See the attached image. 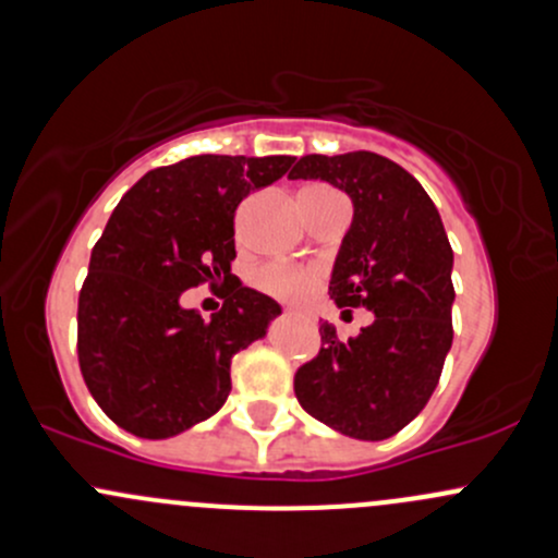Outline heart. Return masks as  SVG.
<instances>
[{"label": "heart", "mask_w": 558, "mask_h": 558, "mask_svg": "<svg viewBox=\"0 0 558 558\" xmlns=\"http://www.w3.org/2000/svg\"><path fill=\"white\" fill-rule=\"evenodd\" d=\"M320 272L313 264H286L272 262L264 264L254 272V286L264 294L283 299V302H304L315 289H318Z\"/></svg>", "instance_id": "1"}]
</instances>
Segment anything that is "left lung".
I'll return each mask as SVG.
<instances>
[{
    "label": "left lung",
    "mask_w": 558,
    "mask_h": 558,
    "mask_svg": "<svg viewBox=\"0 0 558 558\" xmlns=\"http://www.w3.org/2000/svg\"><path fill=\"white\" fill-rule=\"evenodd\" d=\"M289 179H320L350 195L353 225L328 294L339 307L374 313L350 339L320 326V350L296 368L294 392L324 425L383 441L425 409L451 348L454 256L447 230L420 181L374 151L307 155Z\"/></svg>",
    "instance_id": "1"
}]
</instances>
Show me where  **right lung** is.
I'll use <instances>...</instances> for the list:
<instances>
[{
  "mask_svg": "<svg viewBox=\"0 0 558 558\" xmlns=\"http://www.w3.org/2000/svg\"><path fill=\"white\" fill-rule=\"evenodd\" d=\"M291 166L289 155L186 157L146 173L111 210L80 289L77 357L122 430L171 438L225 407L232 355L280 313L230 272L234 210ZM203 282L228 286L210 322L178 304Z\"/></svg>",
  "mask_w": 558,
  "mask_h": 558,
  "instance_id": "1",
  "label": "right lung"
}]
</instances>
